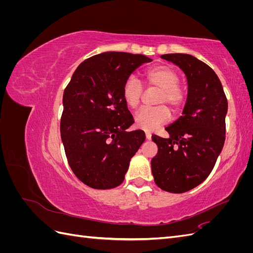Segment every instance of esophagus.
Wrapping results in <instances>:
<instances>
[{"label": "esophagus", "instance_id": "esophagus-1", "mask_svg": "<svg viewBox=\"0 0 253 253\" xmlns=\"http://www.w3.org/2000/svg\"><path fill=\"white\" fill-rule=\"evenodd\" d=\"M151 138H152V134L150 132H145V139L151 140Z\"/></svg>", "mask_w": 253, "mask_h": 253}]
</instances>
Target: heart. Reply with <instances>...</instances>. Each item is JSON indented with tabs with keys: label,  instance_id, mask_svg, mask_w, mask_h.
Masks as SVG:
<instances>
[{
	"label": "heart",
	"instance_id": "heart-1",
	"mask_svg": "<svg viewBox=\"0 0 253 253\" xmlns=\"http://www.w3.org/2000/svg\"><path fill=\"white\" fill-rule=\"evenodd\" d=\"M144 85L148 89H156L154 103L157 105L152 109H143L135 115V126L147 132L165 125L170 119V112L177 114L188 100V89L179 82V73L170 65L153 66L142 74ZM143 94L141 84L135 78H127L122 85L121 95L128 109L138 108Z\"/></svg>",
	"mask_w": 253,
	"mask_h": 253
}]
</instances>
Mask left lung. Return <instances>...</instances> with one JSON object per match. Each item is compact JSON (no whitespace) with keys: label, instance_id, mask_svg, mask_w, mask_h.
Segmentation results:
<instances>
[{"label":"left lung","instance_id":"left-lung-1","mask_svg":"<svg viewBox=\"0 0 253 253\" xmlns=\"http://www.w3.org/2000/svg\"><path fill=\"white\" fill-rule=\"evenodd\" d=\"M162 58L186 74L188 100L182 116L166 127L169 138L152 136L158 147L152 173L162 190L183 193L201 185L215 166L226 138L228 101L217 75L203 61L187 53Z\"/></svg>","mask_w":253,"mask_h":253}]
</instances>
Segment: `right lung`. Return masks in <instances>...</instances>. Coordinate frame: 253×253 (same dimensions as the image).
<instances>
[{
	"label": "right lung",
	"mask_w": 253,
	"mask_h": 253,
	"mask_svg": "<svg viewBox=\"0 0 253 253\" xmlns=\"http://www.w3.org/2000/svg\"><path fill=\"white\" fill-rule=\"evenodd\" d=\"M151 61L122 51L99 53L83 61L64 89L61 139L72 171L90 188L121 185L145 140L141 129L126 131L134 118L121 90L129 75Z\"/></svg>",
	"instance_id": "right-lung-1"
}]
</instances>
